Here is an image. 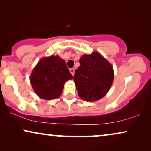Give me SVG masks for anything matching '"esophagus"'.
I'll return each instance as SVG.
<instances>
[{
    "label": "esophagus",
    "instance_id": "esophagus-1",
    "mask_svg": "<svg viewBox=\"0 0 151 151\" xmlns=\"http://www.w3.org/2000/svg\"><path fill=\"white\" fill-rule=\"evenodd\" d=\"M70 72H71V73L72 74V76H74V73H75V69H73V68H72V69H70Z\"/></svg>",
    "mask_w": 151,
    "mask_h": 151
}]
</instances>
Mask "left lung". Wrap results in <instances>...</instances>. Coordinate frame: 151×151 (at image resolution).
<instances>
[{
  "label": "left lung",
  "instance_id": "8db88e82",
  "mask_svg": "<svg viewBox=\"0 0 151 151\" xmlns=\"http://www.w3.org/2000/svg\"><path fill=\"white\" fill-rule=\"evenodd\" d=\"M80 63L73 77L78 96L88 102L99 100L112 85L114 78L112 65L98 52L82 55Z\"/></svg>",
  "mask_w": 151,
  "mask_h": 151
}]
</instances>
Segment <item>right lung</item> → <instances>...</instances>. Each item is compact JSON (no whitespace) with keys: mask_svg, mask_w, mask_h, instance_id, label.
<instances>
[{"mask_svg":"<svg viewBox=\"0 0 151 151\" xmlns=\"http://www.w3.org/2000/svg\"><path fill=\"white\" fill-rule=\"evenodd\" d=\"M72 78L65 61L58 55H51L38 62L31 74L30 82L40 98L52 100L60 96L64 84Z\"/></svg>","mask_w":151,"mask_h":151,"instance_id":"add662e5","label":"right lung"}]
</instances>
